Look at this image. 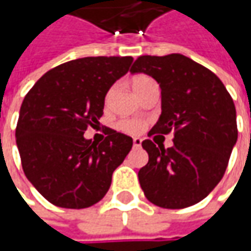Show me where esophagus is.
Listing matches in <instances>:
<instances>
[{
    "mask_svg": "<svg viewBox=\"0 0 251 251\" xmlns=\"http://www.w3.org/2000/svg\"><path fill=\"white\" fill-rule=\"evenodd\" d=\"M132 144H134L135 148H140L141 144H142V140H141V138H134V140H132Z\"/></svg>",
    "mask_w": 251,
    "mask_h": 251,
    "instance_id": "34e87169",
    "label": "esophagus"
}]
</instances>
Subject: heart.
Listing matches in <instances>:
<instances>
[{
    "instance_id": "heart-1",
    "label": "heart",
    "mask_w": 251,
    "mask_h": 251,
    "mask_svg": "<svg viewBox=\"0 0 251 251\" xmlns=\"http://www.w3.org/2000/svg\"><path fill=\"white\" fill-rule=\"evenodd\" d=\"M153 83H155L153 82V79L150 78L148 75H137V76H134L132 81H131L132 89L137 92L140 96L145 92V89H147L148 86L153 85ZM111 93H113V88H111L110 91L107 92V95H106V104L110 101ZM119 128L123 131H126V132H130V134H138V132H141V131L144 130V123L138 120H123L119 123Z\"/></svg>"
}]
</instances>
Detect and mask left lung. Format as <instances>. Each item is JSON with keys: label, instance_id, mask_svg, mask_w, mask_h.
Masks as SVG:
<instances>
[{"label": "left lung", "instance_id": "obj_1", "mask_svg": "<svg viewBox=\"0 0 251 251\" xmlns=\"http://www.w3.org/2000/svg\"><path fill=\"white\" fill-rule=\"evenodd\" d=\"M130 73L150 75L162 91V113L148 135L175 134L168 150L142 141L150 160L138 172L141 188L158 207L194 205L225 175L237 141L235 103L215 74L183 54L141 55Z\"/></svg>", "mask_w": 251, "mask_h": 251}]
</instances>
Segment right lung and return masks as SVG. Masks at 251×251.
Here are the masks:
<instances>
[{"label": "right lung", "mask_w": 251, "mask_h": 251, "mask_svg": "<svg viewBox=\"0 0 251 251\" xmlns=\"http://www.w3.org/2000/svg\"><path fill=\"white\" fill-rule=\"evenodd\" d=\"M131 64L132 57L73 60L44 74L25 96L15 134L22 168L54 205L81 209L99 202L132 148L131 137L110 128L100 144L83 137Z\"/></svg>", "instance_id": "obj_1"}]
</instances>
